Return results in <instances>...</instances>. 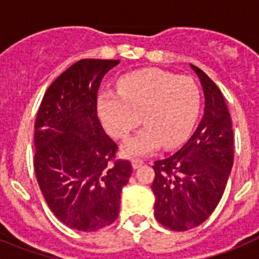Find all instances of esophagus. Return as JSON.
Segmentation results:
<instances>
[{"label":"esophagus","mask_w":259,"mask_h":259,"mask_svg":"<svg viewBox=\"0 0 259 259\" xmlns=\"http://www.w3.org/2000/svg\"><path fill=\"white\" fill-rule=\"evenodd\" d=\"M143 164H144V162L141 161V159H134V161H132V167H134V170H136V168L141 167Z\"/></svg>","instance_id":"34e87169"}]
</instances>
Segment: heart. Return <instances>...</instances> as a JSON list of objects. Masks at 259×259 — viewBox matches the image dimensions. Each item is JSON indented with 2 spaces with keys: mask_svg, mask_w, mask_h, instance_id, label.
<instances>
[{
  "mask_svg": "<svg viewBox=\"0 0 259 259\" xmlns=\"http://www.w3.org/2000/svg\"><path fill=\"white\" fill-rule=\"evenodd\" d=\"M200 106V89L191 77L159 68L124 75L118 81V92L104 91L96 102L102 125L115 139L127 137L141 115L145 125L120 148L128 158L152 154L162 145H179L193 127Z\"/></svg>",
  "mask_w": 259,
  "mask_h": 259,
  "instance_id": "obj_1",
  "label": "heart"
}]
</instances>
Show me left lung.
I'll list each match as a JSON object with an SVG mask.
<instances>
[{"mask_svg":"<svg viewBox=\"0 0 259 259\" xmlns=\"http://www.w3.org/2000/svg\"><path fill=\"white\" fill-rule=\"evenodd\" d=\"M205 96L202 120L175 154L155 161L154 217L172 231L197 227L221 201L233 164V131L221 89L191 65Z\"/></svg>","mask_w":259,"mask_h":259,"instance_id":"1","label":"left lung"}]
</instances>
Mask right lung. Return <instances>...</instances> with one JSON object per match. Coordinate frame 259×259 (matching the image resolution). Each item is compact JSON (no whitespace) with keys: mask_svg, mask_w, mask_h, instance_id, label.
I'll use <instances>...</instances> for the list:
<instances>
[{"mask_svg":"<svg viewBox=\"0 0 259 259\" xmlns=\"http://www.w3.org/2000/svg\"><path fill=\"white\" fill-rule=\"evenodd\" d=\"M119 59H81L48 88L35 123V172L48 206L63 224L93 232L113 223L132 174L96 110L102 77Z\"/></svg>","mask_w":259,"mask_h":259,"instance_id":"obj_1","label":"right lung"}]
</instances>
